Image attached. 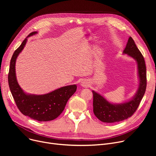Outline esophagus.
Returning a JSON list of instances; mask_svg holds the SVG:
<instances>
[{
  "mask_svg": "<svg viewBox=\"0 0 156 156\" xmlns=\"http://www.w3.org/2000/svg\"><path fill=\"white\" fill-rule=\"evenodd\" d=\"M81 86L82 87H88L90 86V83L88 82V81L87 80H83L82 81H81V83H80Z\"/></svg>",
  "mask_w": 156,
  "mask_h": 156,
  "instance_id": "34e87169",
  "label": "esophagus"
}]
</instances>
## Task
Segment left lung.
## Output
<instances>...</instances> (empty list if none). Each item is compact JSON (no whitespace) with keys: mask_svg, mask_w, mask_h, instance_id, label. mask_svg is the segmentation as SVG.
<instances>
[{"mask_svg":"<svg viewBox=\"0 0 156 156\" xmlns=\"http://www.w3.org/2000/svg\"><path fill=\"white\" fill-rule=\"evenodd\" d=\"M122 53L132 57L136 62L139 80L138 88L132 99L119 104L111 103L100 94L92 90L94 113L98 119L104 122L111 123L119 122L132 116L138 108L145 92L147 78L145 60L131 37H129Z\"/></svg>","mask_w":156,"mask_h":156,"instance_id":"8db88e82","label":"left lung"}]
</instances>
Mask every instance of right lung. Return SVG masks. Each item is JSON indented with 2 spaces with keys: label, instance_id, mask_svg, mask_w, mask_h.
Instances as JSON below:
<instances>
[{
  "label": "right lung",
  "instance_id": "add662e5",
  "mask_svg": "<svg viewBox=\"0 0 156 156\" xmlns=\"http://www.w3.org/2000/svg\"><path fill=\"white\" fill-rule=\"evenodd\" d=\"M37 34V31L31 33L14 51L11 59L8 82L16 105L22 114L38 121H48L57 118L62 113L77 86L62 87L43 95L29 94L20 87L16 75V61L25 47L28 38Z\"/></svg>",
  "mask_w": 156,
  "mask_h": 156
}]
</instances>
